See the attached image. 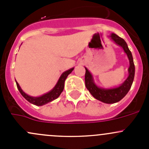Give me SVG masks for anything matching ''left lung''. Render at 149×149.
I'll list each match as a JSON object with an SVG mask.
<instances>
[{"mask_svg": "<svg viewBox=\"0 0 149 149\" xmlns=\"http://www.w3.org/2000/svg\"><path fill=\"white\" fill-rule=\"evenodd\" d=\"M112 40L118 45L121 46L127 54L130 61V67L128 68L129 76L120 86L112 89H103L97 87L93 81L92 76L88 70L86 68L85 84L91 95L97 100L107 104H113L120 101L127 94L133 84L135 76V65L131 52L127 47V43L124 40L115 34H111Z\"/></svg>", "mask_w": 149, "mask_h": 149, "instance_id": "1", "label": "left lung"}]
</instances>
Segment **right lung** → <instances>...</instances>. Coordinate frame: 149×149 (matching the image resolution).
<instances>
[{"label": "right lung", "mask_w": 149, "mask_h": 149, "mask_svg": "<svg viewBox=\"0 0 149 149\" xmlns=\"http://www.w3.org/2000/svg\"><path fill=\"white\" fill-rule=\"evenodd\" d=\"M73 70V68L70 69V70H68L64 72V73L61 75V78L59 79L58 83H57L56 86L54 87L53 89H52V91H49V92L44 94V95L41 96V97H30V96L26 94L23 91H22V88H21L20 86H19V84L16 81V86H17V88L18 89H19V92L21 93V94H22V95L23 96V97H24L28 102H29L30 103L33 104L37 105V106H42V105L45 104L47 103L50 102H52V100L57 99L60 95H61L62 91H63L64 83H65L66 78H67V76L71 73Z\"/></svg>", "instance_id": "obj_1"}]
</instances>
